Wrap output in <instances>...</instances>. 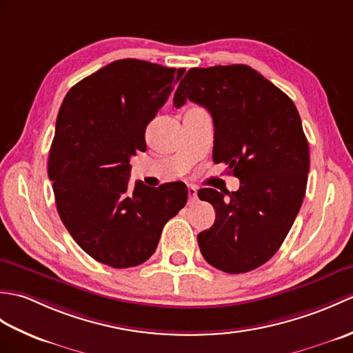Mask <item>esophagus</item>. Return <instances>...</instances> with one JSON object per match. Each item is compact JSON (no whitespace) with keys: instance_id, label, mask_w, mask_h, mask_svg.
I'll use <instances>...</instances> for the list:
<instances>
[{"instance_id":"1","label":"esophagus","mask_w":353,"mask_h":353,"mask_svg":"<svg viewBox=\"0 0 353 353\" xmlns=\"http://www.w3.org/2000/svg\"><path fill=\"white\" fill-rule=\"evenodd\" d=\"M188 196H190V203H194L197 200V190L194 186H190L188 188Z\"/></svg>"}]
</instances>
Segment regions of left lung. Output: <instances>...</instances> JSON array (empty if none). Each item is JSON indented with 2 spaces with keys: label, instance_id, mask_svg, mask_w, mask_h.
Listing matches in <instances>:
<instances>
[{
  "label": "left lung",
  "instance_id": "8db88e82",
  "mask_svg": "<svg viewBox=\"0 0 353 353\" xmlns=\"http://www.w3.org/2000/svg\"><path fill=\"white\" fill-rule=\"evenodd\" d=\"M191 100L214 121L215 163L239 179L235 192L214 188L199 197L215 209L212 228L197 236L212 267L230 274L261 267L279 250L301 211L310 147L301 115L287 94L247 65L191 68L174 94L176 108Z\"/></svg>",
  "mask_w": 353,
  "mask_h": 353
}]
</instances>
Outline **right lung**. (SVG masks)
Here are the masks:
<instances>
[{
    "label": "right lung",
    "mask_w": 353,
    "mask_h": 353,
    "mask_svg": "<svg viewBox=\"0 0 353 353\" xmlns=\"http://www.w3.org/2000/svg\"><path fill=\"white\" fill-rule=\"evenodd\" d=\"M185 68L121 59L74 85L59 110L48 157L57 212L81 249L114 268L154 253L162 229L188 200L182 182L130 188V157Z\"/></svg>",
    "instance_id": "add662e5"
}]
</instances>
